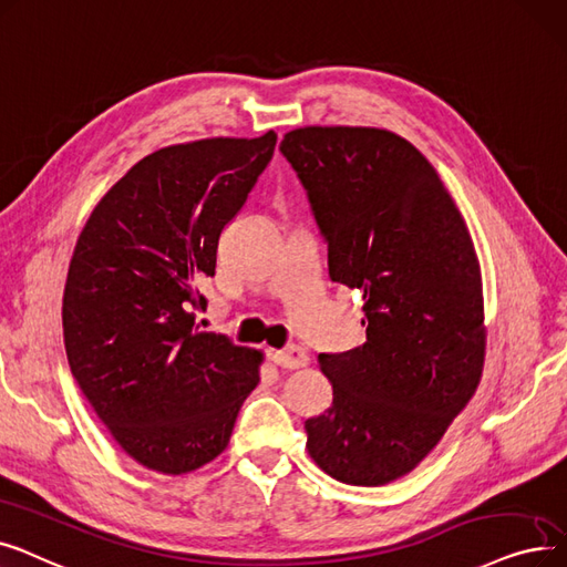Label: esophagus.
Instances as JSON below:
<instances>
[{"label": "esophagus", "mask_w": 567, "mask_h": 567, "mask_svg": "<svg viewBox=\"0 0 567 567\" xmlns=\"http://www.w3.org/2000/svg\"><path fill=\"white\" fill-rule=\"evenodd\" d=\"M272 362L281 369H300V367H307L309 355L302 346H288V348L275 350Z\"/></svg>", "instance_id": "34e87169"}]
</instances>
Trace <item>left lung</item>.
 I'll return each instance as SVG.
<instances>
[{
    "instance_id": "left-lung-1",
    "label": "left lung",
    "mask_w": 567,
    "mask_h": 567,
    "mask_svg": "<svg viewBox=\"0 0 567 567\" xmlns=\"http://www.w3.org/2000/svg\"><path fill=\"white\" fill-rule=\"evenodd\" d=\"M328 245L330 279L360 288L367 341L320 353L332 406L305 422L311 460L379 487L411 473L477 390L480 265L434 166L401 136L305 126L281 145Z\"/></svg>"
}]
</instances>
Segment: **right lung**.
<instances>
[{
  "instance_id": "right-lung-1",
  "label": "right lung",
  "mask_w": 567,
  "mask_h": 567,
  "mask_svg": "<svg viewBox=\"0 0 567 567\" xmlns=\"http://www.w3.org/2000/svg\"><path fill=\"white\" fill-rule=\"evenodd\" d=\"M277 133L209 138L141 158L80 233L62 302L73 379L122 450L182 475L219 456L262 355L203 332L198 290L224 228L272 161Z\"/></svg>"
}]
</instances>
